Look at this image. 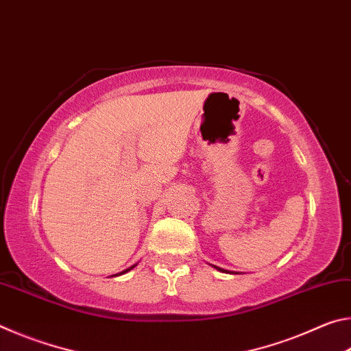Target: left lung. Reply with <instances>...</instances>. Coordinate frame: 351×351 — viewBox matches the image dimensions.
<instances>
[{
  "label": "left lung",
  "instance_id": "obj_1",
  "mask_svg": "<svg viewBox=\"0 0 351 351\" xmlns=\"http://www.w3.org/2000/svg\"><path fill=\"white\" fill-rule=\"evenodd\" d=\"M215 268H217V269H219V271H224V269H221V268H218V266H215ZM224 272H228V271H224Z\"/></svg>",
  "mask_w": 351,
  "mask_h": 351
}]
</instances>
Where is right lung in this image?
Instances as JSON below:
<instances>
[{
    "instance_id": "right-lung-1",
    "label": "right lung",
    "mask_w": 351,
    "mask_h": 351,
    "mask_svg": "<svg viewBox=\"0 0 351 351\" xmlns=\"http://www.w3.org/2000/svg\"><path fill=\"white\" fill-rule=\"evenodd\" d=\"M136 266V265H134ZM134 266H132V268H128V269H125V271H122V272H119V274H116V276H121V274H125V272H128L130 269H133L134 268Z\"/></svg>"
}]
</instances>
